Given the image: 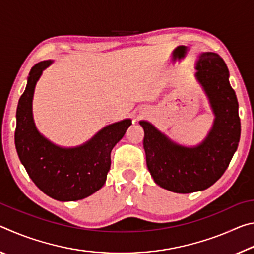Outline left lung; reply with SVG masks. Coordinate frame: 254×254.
Masks as SVG:
<instances>
[{
  "instance_id": "8db88e82",
  "label": "left lung",
  "mask_w": 254,
  "mask_h": 254,
  "mask_svg": "<svg viewBox=\"0 0 254 254\" xmlns=\"http://www.w3.org/2000/svg\"><path fill=\"white\" fill-rule=\"evenodd\" d=\"M196 69V78L215 114L213 127L203 142L184 147L151 123L140 121L150 174L159 186L179 194L204 190L216 183L229 167L241 135L239 103L224 60L215 53H204Z\"/></svg>"
}]
</instances>
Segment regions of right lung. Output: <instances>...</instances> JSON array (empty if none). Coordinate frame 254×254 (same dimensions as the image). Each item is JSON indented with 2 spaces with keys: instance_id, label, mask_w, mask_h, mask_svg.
Masks as SVG:
<instances>
[{
  "instance_id": "1",
  "label": "right lung",
  "mask_w": 254,
  "mask_h": 254,
  "mask_svg": "<svg viewBox=\"0 0 254 254\" xmlns=\"http://www.w3.org/2000/svg\"><path fill=\"white\" fill-rule=\"evenodd\" d=\"M51 63H38L30 70L27 87L16 109L15 148L29 177L41 191L60 201L78 200L94 194L105 184L112 149L132 122L127 119L110 124L76 148H62L47 140L33 122L32 98L42 70Z\"/></svg>"
}]
</instances>
